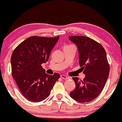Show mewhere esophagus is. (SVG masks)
<instances>
[{"label": "esophagus", "instance_id": "esophagus-1", "mask_svg": "<svg viewBox=\"0 0 122 122\" xmlns=\"http://www.w3.org/2000/svg\"><path fill=\"white\" fill-rule=\"evenodd\" d=\"M61 78L62 80H68V77H67L65 75H61Z\"/></svg>", "mask_w": 122, "mask_h": 122}]
</instances>
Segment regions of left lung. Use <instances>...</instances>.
Listing matches in <instances>:
<instances>
[{
  "label": "left lung",
  "instance_id": "1",
  "mask_svg": "<svg viewBox=\"0 0 122 122\" xmlns=\"http://www.w3.org/2000/svg\"><path fill=\"white\" fill-rule=\"evenodd\" d=\"M69 39L78 47L80 70L85 74L83 80L73 78L76 88L70 97L78 102H90L98 97L107 81L110 65L107 53L100 43L88 37L70 36Z\"/></svg>",
  "mask_w": 122,
  "mask_h": 122
}]
</instances>
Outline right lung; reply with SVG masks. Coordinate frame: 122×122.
Returning a JSON list of instances; mask_svg holds the SVG:
<instances>
[{"instance_id": "right-lung-1", "label": "right lung", "mask_w": 122, "mask_h": 122, "mask_svg": "<svg viewBox=\"0 0 122 122\" xmlns=\"http://www.w3.org/2000/svg\"><path fill=\"white\" fill-rule=\"evenodd\" d=\"M59 36H31L19 44L10 59L12 75L22 95L32 102H40L49 97L60 75L46 74V63Z\"/></svg>"}]
</instances>
